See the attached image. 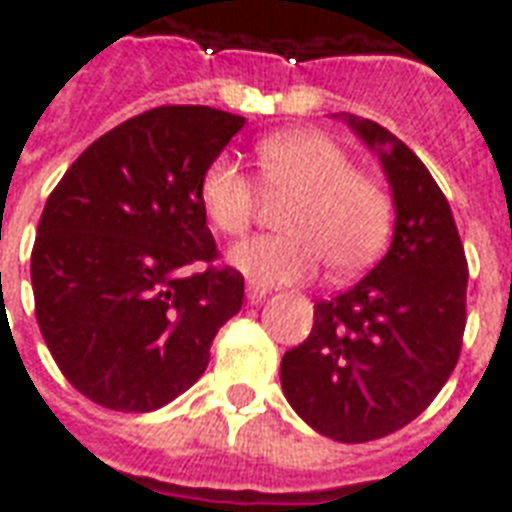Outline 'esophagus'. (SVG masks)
Here are the masks:
<instances>
[{
	"label": "esophagus",
	"mask_w": 512,
	"mask_h": 512,
	"mask_svg": "<svg viewBox=\"0 0 512 512\" xmlns=\"http://www.w3.org/2000/svg\"><path fill=\"white\" fill-rule=\"evenodd\" d=\"M268 296L266 285H257V282H246V299L257 304V301H263Z\"/></svg>",
	"instance_id": "obj_1"
}]
</instances>
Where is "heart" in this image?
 Wrapping results in <instances>:
<instances>
[{
	"label": "heart",
	"instance_id": "heart-1",
	"mask_svg": "<svg viewBox=\"0 0 512 512\" xmlns=\"http://www.w3.org/2000/svg\"><path fill=\"white\" fill-rule=\"evenodd\" d=\"M257 178L266 194L290 202L279 213L285 233L257 235L230 252V263L252 282H299L323 260L345 277L384 252L395 213L392 197L381 180L354 169L332 136L293 131L260 142ZM200 205L213 230L244 235L255 219V183L235 158L216 156L200 178Z\"/></svg>",
	"mask_w": 512,
	"mask_h": 512
}]
</instances>
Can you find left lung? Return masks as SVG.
Wrapping results in <instances>:
<instances>
[{
	"mask_svg": "<svg viewBox=\"0 0 512 512\" xmlns=\"http://www.w3.org/2000/svg\"><path fill=\"white\" fill-rule=\"evenodd\" d=\"M345 123L381 158L395 238L367 277L315 304L310 337L282 356L293 411L321 436L373 441L417 419L458 365L469 266L450 202L428 167L373 120Z\"/></svg>",
	"mask_w": 512,
	"mask_h": 512,
	"instance_id": "1",
	"label": "left lung"
}]
</instances>
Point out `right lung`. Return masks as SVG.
I'll list each match as a JSON object with an SVG mask.
<instances>
[{"label": "right lung", "instance_id": "obj_1", "mask_svg": "<svg viewBox=\"0 0 512 512\" xmlns=\"http://www.w3.org/2000/svg\"><path fill=\"white\" fill-rule=\"evenodd\" d=\"M244 117L156 106L76 158L46 200L32 293L54 362L93 403L156 411L205 373L244 277L216 266L200 178ZM206 263L200 275L185 268Z\"/></svg>", "mask_w": 512, "mask_h": 512}]
</instances>
